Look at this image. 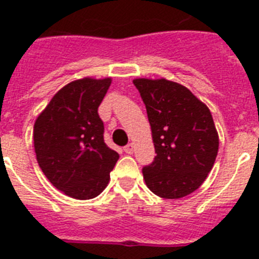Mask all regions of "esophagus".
<instances>
[{"label":"esophagus","mask_w":259,"mask_h":259,"mask_svg":"<svg viewBox=\"0 0 259 259\" xmlns=\"http://www.w3.org/2000/svg\"><path fill=\"white\" fill-rule=\"evenodd\" d=\"M124 152L127 153V154H134L135 152V144L134 143H130L128 145L124 146Z\"/></svg>","instance_id":"obj_1"}]
</instances>
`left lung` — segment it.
I'll use <instances>...</instances> for the list:
<instances>
[{
	"label": "left lung",
	"mask_w": 259,
	"mask_h": 259,
	"mask_svg": "<svg viewBox=\"0 0 259 259\" xmlns=\"http://www.w3.org/2000/svg\"><path fill=\"white\" fill-rule=\"evenodd\" d=\"M146 107L155 148L143 168L148 188L162 198H182L205 182L219 137L209 107L188 88L166 79H135Z\"/></svg>",
	"instance_id": "left-lung-1"
}]
</instances>
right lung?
<instances>
[{
  "label": "right lung",
  "mask_w": 259,
  "mask_h": 259,
  "mask_svg": "<svg viewBox=\"0 0 259 259\" xmlns=\"http://www.w3.org/2000/svg\"><path fill=\"white\" fill-rule=\"evenodd\" d=\"M110 84L111 77L71 81L54 95L33 127L38 166L57 189L76 200L97 197L119 159L105 144L98 115Z\"/></svg>",
  "instance_id": "1"
}]
</instances>
